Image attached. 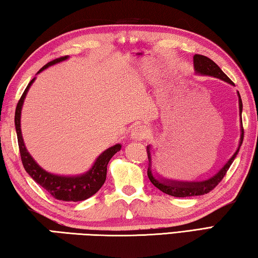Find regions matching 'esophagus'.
<instances>
[{
	"instance_id": "1",
	"label": "esophagus",
	"mask_w": 258,
	"mask_h": 258,
	"mask_svg": "<svg viewBox=\"0 0 258 258\" xmlns=\"http://www.w3.org/2000/svg\"><path fill=\"white\" fill-rule=\"evenodd\" d=\"M131 135H132V139L135 141H142L148 137V130L143 125H139L132 130Z\"/></svg>"
}]
</instances>
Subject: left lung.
Masks as SVG:
<instances>
[{"label": "left lung", "instance_id": "left-lung-1", "mask_svg": "<svg viewBox=\"0 0 258 258\" xmlns=\"http://www.w3.org/2000/svg\"><path fill=\"white\" fill-rule=\"evenodd\" d=\"M194 64H195V69L198 74H203V75H209V76H214L217 78H221L225 82L230 83V84H234V83L230 80V78L225 75V74L221 71V68L217 66V64L214 62L212 59L207 58V56L202 55V54H195L194 56ZM239 95V108H240V113L242 111V101L241 98ZM242 124V120H241ZM243 141V127L241 126V138H240V145L238 150L235 151V154L233 155L232 158H231L228 163L225 164L223 168L218 172L215 176H213L212 178H209L207 181L204 182H175V181H167V180H161L159 177H156L154 174L151 173V157H150V151H149V147L147 148V154H148V160H149V166H148V177L151 181L152 184H154L156 187H158L160 191H163L164 194L173 196V197H195V196H203L206 195L208 192H211L212 190L215 189L217 186L218 183L222 181V178L225 176L226 172L230 168L231 164L233 163V160L235 158V156L238 155L240 146L242 145Z\"/></svg>", "mask_w": 258, "mask_h": 258}]
</instances>
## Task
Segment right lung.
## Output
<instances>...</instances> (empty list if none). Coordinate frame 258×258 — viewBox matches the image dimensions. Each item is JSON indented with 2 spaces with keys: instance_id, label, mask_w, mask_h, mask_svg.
<instances>
[{
  "instance_id": "right-lung-1",
  "label": "right lung",
  "mask_w": 258,
  "mask_h": 258,
  "mask_svg": "<svg viewBox=\"0 0 258 258\" xmlns=\"http://www.w3.org/2000/svg\"><path fill=\"white\" fill-rule=\"evenodd\" d=\"M66 58L67 56H60L58 59L50 61V62H47L45 64V66H43L38 73H41L43 69L52 66V64L59 62V61H62ZM34 80L35 78H33V80L29 82V84L24 91L23 95H21L18 103H17L15 113V125L17 131V138H18L20 158L21 163L24 165L25 171L29 174L30 177H32L35 182L38 183L42 187H44L52 197L55 199L63 200V202H81V200L90 198L91 196L97 194L100 190V187L103 185V183L106 181L107 177V166L109 160H110L111 157L115 155L117 151L120 150L121 146L116 145L102 152V154L99 156L97 161H95L93 167L86 174H84V175L74 177L58 176L47 173L44 169H42L40 166L35 163V160L32 158V156L28 154V151L26 150L20 130L21 107H23L24 99L26 97V94H27L29 86L32 85Z\"/></svg>"
}]
</instances>
